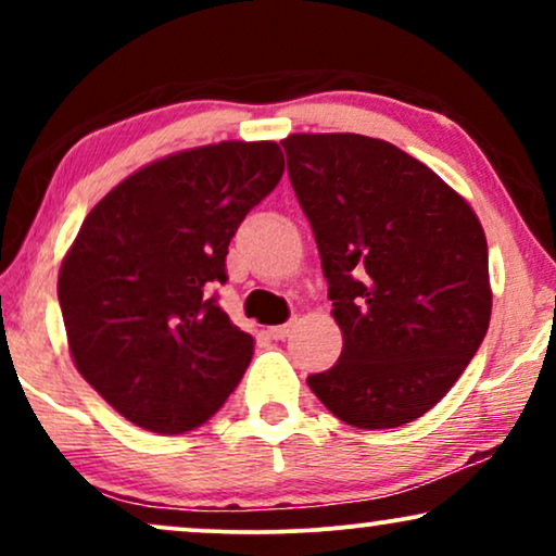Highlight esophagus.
Segmentation results:
<instances>
[{
    "mask_svg": "<svg viewBox=\"0 0 556 556\" xmlns=\"http://www.w3.org/2000/svg\"><path fill=\"white\" fill-rule=\"evenodd\" d=\"M268 333H270V339H276V341H283V339L291 337V324H283V326H273V329H268Z\"/></svg>",
    "mask_w": 556,
    "mask_h": 556,
    "instance_id": "esophagus-1",
    "label": "esophagus"
}]
</instances>
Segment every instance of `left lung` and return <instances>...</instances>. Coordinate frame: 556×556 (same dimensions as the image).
<instances>
[{"label":"left lung","mask_w":556,"mask_h":556,"mask_svg":"<svg viewBox=\"0 0 556 556\" xmlns=\"http://www.w3.org/2000/svg\"><path fill=\"white\" fill-rule=\"evenodd\" d=\"M280 143L344 333L339 362L308 377L311 392L354 428L413 422L458 382L489 331L483 227L435 172L382 139Z\"/></svg>","instance_id":"8db88e82"}]
</instances>
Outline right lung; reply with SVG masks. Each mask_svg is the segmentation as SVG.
<instances>
[{
	"instance_id": "1",
	"label": "right lung",
	"mask_w": 556,
	"mask_h": 556,
	"mask_svg": "<svg viewBox=\"0 0 556 556\" xmlns=\"http://www.w3.org/2000/svg\"><path fill=\"white\" fill-rule=\"evenodd\" d=\"M276 141H223L143 166L90 210L58 299L83 379L128 422L177 435L240 384L255 341L219 308L230 240L283 177Z\"/></svg>"
}]
</instances>
